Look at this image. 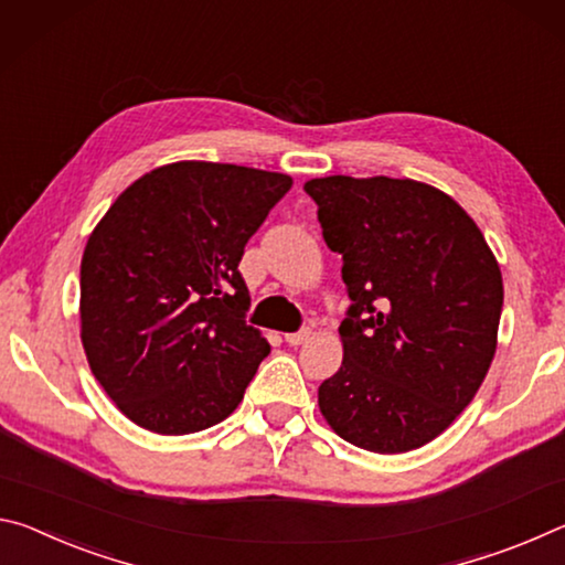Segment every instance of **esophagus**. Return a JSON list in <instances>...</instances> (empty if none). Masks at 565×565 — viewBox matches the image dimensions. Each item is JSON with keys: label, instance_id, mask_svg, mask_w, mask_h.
Segmentation results:
<instances>
[{"label": "esophagus", "instance_id": "1", "mask_svg": "<svg viewBox=\"0 0 565 565\" xmlns=\"http://www.w3.org/2000/svg\"><path fill=\"white\" fill-rule=\"evenodd\" d=\"M310 335H312V332L305 328L300 332H288V335H285V340H288V345H302V343H308Z\"/></svg>", "mask_w": 565, "mask_h": 565}]
</instances>
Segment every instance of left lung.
<instances>
[{
    "label": "left lung",
    "mask_w": 565,
    "mask_h": 565,
    "mask_svg": "<svg viewBox=\"0 0 565 565\" xmlns=\"http://www.w3.org/2000/svg\"><path fill=\"white\" fill-rule=\"evenodd\" d=\"M305 192L353 300L343 365L318 387L322 418L370 452L420 448L468 408L493 363V249L456 200L418 180L330 174Z\"/></svg>",
    "instance_id": "obj_1"
}]
</instances>
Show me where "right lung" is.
Segmentation results:
<instances>
[{
  "mask_svg": "<svg viewBox=\"0 0 565 565\" xmlns=\"http://www.w3.org/2000/svg\"><path fill=\"white\" fill-rule=\"evenodd\" d=\"M292 178L182 160L142 174L87 239L79 338L119 413L160 436L225 420L270 353L237 265Z\"/></svg>",
  "mask_w": 565,
  "mask_h": 565,
  "instance_id": "right-lung-1",
  "label": "right lung"
}]
</instances>
